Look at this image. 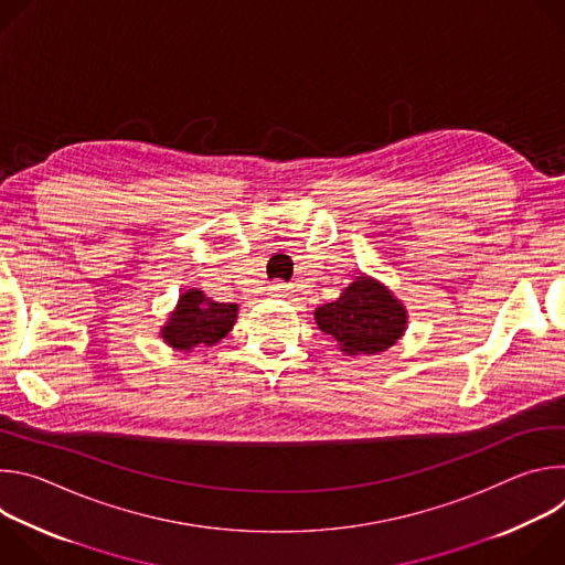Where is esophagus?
<instances>
[{
	"instance_id": "1",
	"label": "esophagus",
	"mask_w": 565,
	"mask_h": 565,
	"mask_svg": "<svg viewBox=\"0 0 565 565\" xmlns=\"http://www.w3.org/2000/svg\"><path fill=\"white\" fill-rule=\"evenodd\" d=\"M292 286L290 284H284V281H273L270 284V292L275 295V297H290L292 295Z\"/></svg>"
}]
</instances>
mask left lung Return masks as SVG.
Instances as JSON below:
<instances>
[{"mask_svg": "<svg viewBox=\"0 0 565 565\" xmlns=\"http://www.w3.org/2000/svg\"><path fill=\"white\" fill-rule=\"evenodd\" d=\"M317 327L340 342L349 355H375L399 340L407 310L382 284L358 277L340 299L315 310Z\"/></svg>", "mask_w": 565, "mask_h": 565, "instance_id": "obj_1", "label": "left lung"}]
</instances>
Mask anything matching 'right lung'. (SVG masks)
Here are the masks:
<instances>
[{
  "instance_id": "add662e5",
  "label": "right lung",
  "mask_w": 565,
  "mask_h": 565,
  "mask_svg": "<svg viewBox=\"0 0 565 565\" xmlns=\"http://www.w3.org/2000/svg\"><path fill=\"white\" fill-rule=\"evenodd\" d=\"M236 310V303H218L201 290H188L160 335L179 351L212 347L232 331Z\"/></svg>"
}]
</instances>
